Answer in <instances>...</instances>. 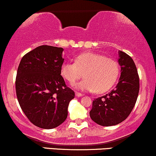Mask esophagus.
I'll list each match as a JSON object with an SVG mask.
<instances>
[{
    "instance_id": "1",
    "label": "esophagus",
    "mask_w": 156,
    "mask_h": 156,
    "mask_svg": "<svg viewBox=\"0 0 156 156\" xmlns=\"http://www.w3.org/2000/svg\"><path fill=\"white\" fill-rule=\"evenodd\" d=\"M76 96L79 98V97L83 96V94H81V93H80V92H76Z\"/></svg>"
}]
</instances>
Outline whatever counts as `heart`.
<instances>
[{"label": "heart", "mask_w": 156, "mask_h": 156, "mask_svg": "<svg viewBox=\"0 0 156 156\" xmlns=\"http://www.w3.org/2000/svg\"><path fill=\"white\" fill-rule=\"evenodd\" d=\"M60 72L64 79L72 84L84 73L85 79L75 84V87L81 91L103 93L112 88L116 82L119 67L112 58L98 53H85L78 55L75 63L64 62Z\"/></svg>", "instance_id": "obj_1"}]
</instances>
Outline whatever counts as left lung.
I'll return each instance as SVG.
<instances>
[{"label": "left lung", "mask_w": 156, "mask_h": 156, "mask_svg": "<svg viewBox=\"0 0 156 156\" xmlns=\"http://www.w3.org/2000/svg\"><path fill=\"white\" fill-rule=\"evenodd\" d=\"M121 74L117 85L110 92L93 101L91 119L102 126L116 125L129 116L139 92V78L135 63L124 52L118 51Z\"/></svg>", "instance_id": "left-lung-1"}]
</instances>
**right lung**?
Wrapping results in <instances>:
<instances>
[{
  "instance_id": "1",
  "label": "right lung",
  "mask_w": 156,
  "mask_h": 156,
  "mask_svg": "<svg viewBox=\"0 0 156 156\" xmlns=\"http://www.w3.org/2000/svg\"><path fill=\"white\" fill-rule=\"evenodd\" d=\"M62 48L42 45L23 57L15 87L23 112L36 126L55 128L67 117L68 105L75 92L61 76Z\"/></svg>"
}]
</instances>
